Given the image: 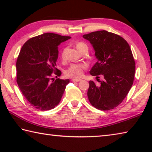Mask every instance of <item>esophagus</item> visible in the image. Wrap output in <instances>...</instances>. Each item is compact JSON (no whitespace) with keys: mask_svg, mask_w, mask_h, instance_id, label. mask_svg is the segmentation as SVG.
Listing matches in <instances>:
<instances>
[{"mask_svg":"<svg viewBox=\"0 0 152 152\" xmlns=\"http://www.w3.org/2000/svg\"><path fill=\"white\" fill-rule=\"evenodd\" d=\"M72 80L73 82H80V81H81L82 80L80 79V78H73Z\"/></svg>","mask_w":152,"mask_h":152,"instance_id":"esophagus-1","label":"esophagus"}]
</instances>
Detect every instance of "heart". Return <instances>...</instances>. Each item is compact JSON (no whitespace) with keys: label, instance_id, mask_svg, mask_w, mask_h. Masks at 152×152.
<instances>
[{"label":"heart","instance_id":"heart-1","mask_svg":"<svg viewBox=\"0 0 152 152\" xmlns=\"http://www.w3.org/2000/svg\"><path fill=\"white\" fill-rule=\"evenodd\" d=\"M76 48L80 51H82L83 50H88V46L84 42H79L76 44ZM64 51L61 53V57H64ZM88 67V65L86 63H80V64H72L68 66V68L66 69L65 73L66 76L68 77H72V78H79L82 76L84 73V70Z\"/></svg>","mask_w":152,"mask_h":152}]
</instances>
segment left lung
Returning <instances> with one entry per match:
<instances>
[{
	"label": "left lung",
	"instance_id": "obj_1",
	"mask_svg": "<svg viewBox=\"0 0 152 152\" xmlns=\"http://www.w3.org/2000/svg\"><path fill=\"white\" fill-rule=\"evenodd\" d=\"M94 48L97 61L90 71L102 80L96 84L89 81L87 92L91 104L96 109L109 110L121 103L133 85L135 62L127 41L119 35L98 31L83 35Z\"/></svg>",
	"mask_w": 152,
	"mask_h": 152
}]
</instances>
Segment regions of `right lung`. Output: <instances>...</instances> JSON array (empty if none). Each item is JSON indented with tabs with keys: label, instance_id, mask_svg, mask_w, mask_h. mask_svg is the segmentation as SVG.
Masks as SVG:
<instances>
[{
	"label": "right lung",
	"instance_id": "right-lung-1",
	"mask_svg": "<svg viewBox=\"0 0 152 152\" xmlns=\"http://www.w3.org/2000/svg\"><path fill=\"white\" fill-rule=\"evenodd\" d=\"M45 33L27 40L17 58V82L20 92L28 102L37 109L49 110L60 102L70 80L57 78L61 71L56 68L58 57V45L70 39Z\"/></svg>",
	"mask_w": 152,
	"mask_h": 152
}]
</instances>
